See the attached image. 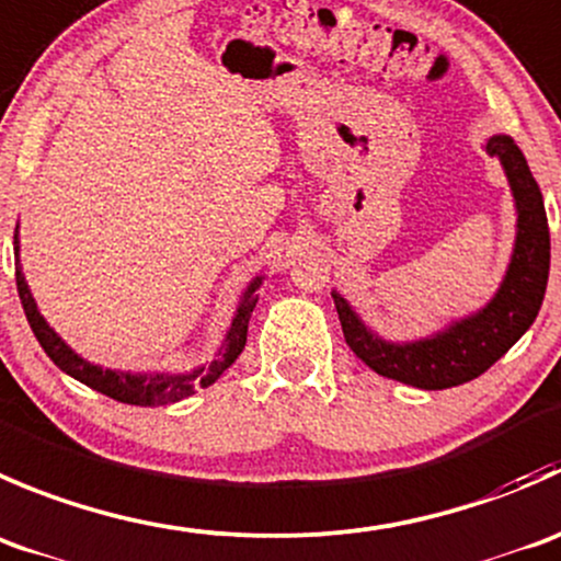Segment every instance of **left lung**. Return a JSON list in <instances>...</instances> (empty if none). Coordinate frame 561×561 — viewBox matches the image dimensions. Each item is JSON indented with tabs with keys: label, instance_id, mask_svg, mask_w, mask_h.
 <instances>
[{
	"label": "left lung",
	"instance_id": "left-lung-1",
	"mask_svg": "<svg viewBox=\"0 0 561 561\" xmlns=\"http://www.w3.org/2000/svg\"><path fill=\"white\" fill-rule=\"evenodd\" d=\"M485 152L499 158L518 209L513 259L507 264L502 286L491 302L461 321H453L431 337L409 343H390L363 324L352 305L332 291L337 319L348 348L387 379L420 387V390H447L485 374L507 348L524 335L537 319L548 286L551 267V234H548L542 193L526 165L524 152L510 136L488 138Z\"/></svg>",
	"mask_w": 561,
	"mask_h": 561
}]
</instances>
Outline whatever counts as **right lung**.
<instances>
[{"label":"right lung","instance_id":"obj_1","mask_svg":"<svg viewBox=\"0 0 561 561\" xmlns=\"http://www.w3.org/2000/svg\"><path fill=\"white\" fill-rule=\"evenodd\" d=\"M13 251H15V286H19L21 305H24L26 321H30L32 332L41 341L43 352L54 359L57 368H62L65 374L79 379L81 385L92 387V390L103 392V396L114 398L119 403H130V407H165V403H176L182 398L193 396L198 387H209L220 379L226 368L234 363L242 354L248 341V321H251L253 308H256L259 297L256 288L262 286V278H253L251 286L245 288L240 299V308H237L234 319H231L229 332H226L224 343L215 352V357L209 363L198 365V368L185 370V374H125V370H111L100 368V365L87 363L84 357L73 352L57 332L48 327V321L43 319L41 310H37L35 297H32L30 286H26L24 273H21L19 264V226H15L13 234Z\"/></svg>","mask_w":561,"mask_h":561}]
</instances>
